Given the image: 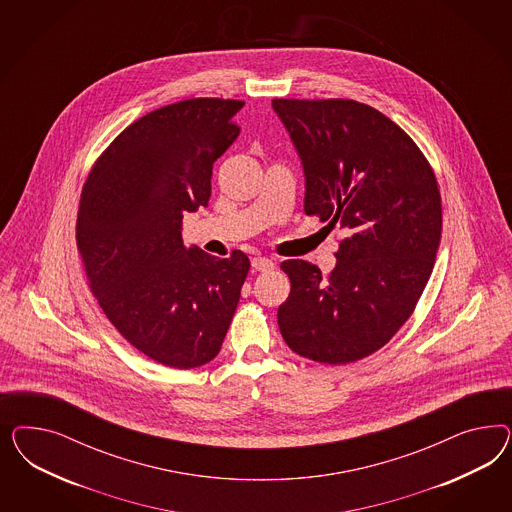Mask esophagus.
<instances>
[{
	"mask_svg": "<svg viewBox=\"0 0 512 512\" xmlns=\"http://www.w3.org/2000/svg\"><path fill=\"white\" fill-rule=\"evenodd\" d=\"M251 266H253V270H257V272H268V270H272L276 264L272 259H268V257H255L253 261H251Z\"/></svg>",
	"mask_w": 512,
	"mask_h": 512,
	"instance_id": "obj_1",
	"label": "esophagus"
}]
</instances>
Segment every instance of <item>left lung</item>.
<instances>
[{
  "mask_svg": "<svg viewBox=\"0 0 512 512\" xmlns=\"http://www.w3.org/2000/svg\"><path fill=\"white\" fill-rule=\"evenodd\" d=\"M306 174V216L340 229L336 268L291 259L279 332L300 357H370L413 315L441 238L434 169L400 125L353 99H274Z\"/></svg>",
  "mask_w": 512,
  "mask_h": 512,
  "instance_id": "1",
  "label": "left lung"
}]
</instances>
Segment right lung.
<instances>
[{"instance_id":"right-lung-1","label":"right lung","mask_w":512,"mask_h":512,"mask_svg":"<svg viewBox=\"0 0 512 512\" xmlns=\"http://www.w3.org/2000/svg\"><path fill=\"white\" fill-rule=\"evenodd\" d=\"M244 101L195 97L154 110L110 142L88 174L77 248L114 328L142 355L189 370L216 357L249 259L184 248L182 219L210 199L212 165L240 135Z\"/></svg>"}]
</instances>
